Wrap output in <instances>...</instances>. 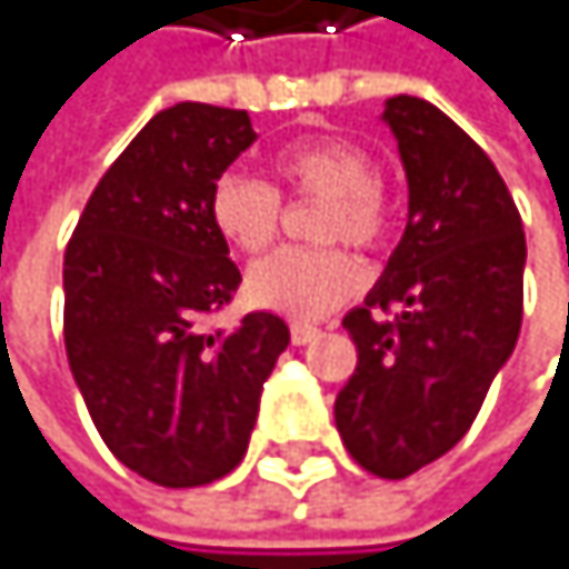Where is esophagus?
<instances>
[{"instance_id": "34e87169", "label": "esophagus", "mask_w": 569, "mask_h": 569, "mask_svg": "<svg viewBox=\"0 0 569 569\" xmlns=\"http://www.w3.org/2000/svg\"><path fill=\"white\" fill-rule=\"evenodd\" d=\"M320 335V327H313V323H293L290 327V341L300 348V345H310L313 338Z\"/></svg>"}]
</instances>
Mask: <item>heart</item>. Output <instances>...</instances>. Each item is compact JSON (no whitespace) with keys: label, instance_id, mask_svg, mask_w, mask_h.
Segmentation results:
<instances>
[{"label":"heart","instance_id":"b5f03b06","mask_svg":"<svg viewBox=\"0 0 569 569\" xmlns=\"http://www.w3.org/2000/svg\"><path fill=\"white\" fill-rule=\"evenodd\" d=\"M276 177L297 198L323 201L313 234L320 242H351L376 249L386 242L392 208L376 180L371 157L348 139H307L276 157ZM211 224L238 252H262L282 221L279 190L252 173L228 170L208 198ZM361 287L358 262L338 249H279L249 269L246 293L256 307L317 320L348 303Z\"/></svg>","mask_w":569,"mask_h":569}]
</instances>
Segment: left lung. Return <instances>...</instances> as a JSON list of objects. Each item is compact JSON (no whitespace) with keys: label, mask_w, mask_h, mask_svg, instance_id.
Listing matches in <instances>:
<instances>
[{"label":"left lung","mask_w":569,"mask_h":569,"mask_svg":"<svg viewBox=\"0 0 569 569\" xmlns=\"http://www.w3.org/2000/svg\"><path fill=\"white\" fill-rule=\"evenodd\" d=\"M382 122L399 142L409 214L386 272L345 317L358 368L335 423L365 471L399 481L471 430L512 358L526 234L488 152L437 104L396 94ZM389 306L396 321L370 313Z\"/></svg>","instance_id":"8db88e82"}]
</instances>
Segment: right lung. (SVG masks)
<instances>
[{
    "instance_id": "right-lung-1",
    "label": "right lung",
    "mask_w": 569,
    "mask_h": 569,
    "mask_svg": "<svg viewBox=\"0 0 569 569\" xmlns=\"http://www.w3.org/2000/svg\"><path fill=\"white\" fill-rule=\"evenodd\" d=\"M256 142L249 112L180 101L98 180L63 252V345L119 461L163 488L242 465L259 396L290 345L276 313L201 331L242 282L208 214L214 180Z\"/></svg>"
}]
</instances>
